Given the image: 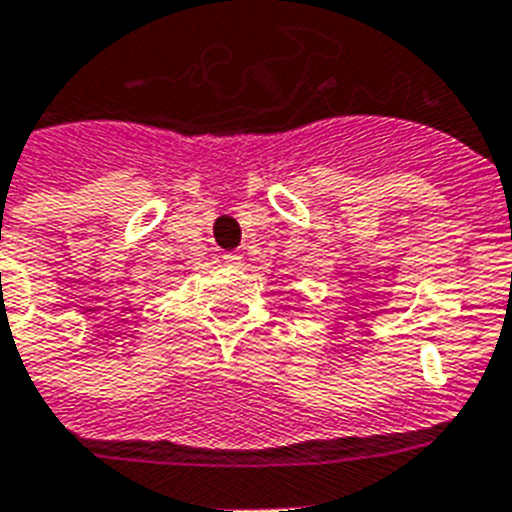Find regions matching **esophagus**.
<instances>
[{"mask_svg": "<svg viewBox=\"0 0 512 512\" xmlns=\"http://www.w3.org/2000/svg\"><path fill=\"white\" fill-rule=\"evenodd\" d=\"M223 260H226V263H239V260H242V255H239V252H226V255H223Z\"/></svg>", "mask_w": 512, "mask_h": 512, "instance_id": "34e87169", "label": "esophagus"}]
</instances>
